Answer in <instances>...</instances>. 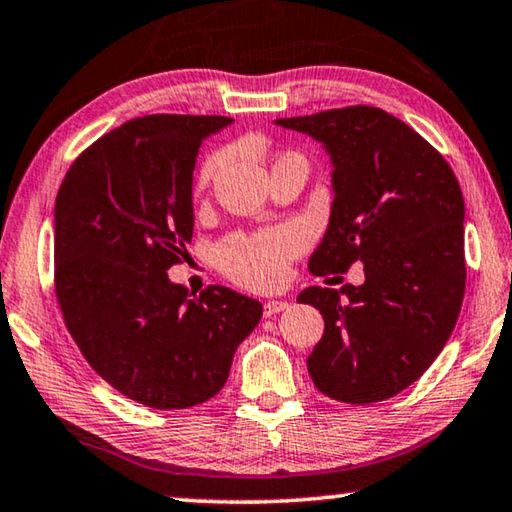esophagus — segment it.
<instances>
[{
    "label": "esophagus",
    "mask_w": 512,
    "mask_h": 512,
    "mask_svg": "<svg viewBox=\"0 0 512 512\" xmlns=\"http://www.w3.org/2000/svg\"><path fill=\"white\" fill-rule=\"evenodd\" d=\"M287 308H289L287 301H266L264 303V317H273V315H278V312L287 310Z\"/></svg>",
    "instance_id": "34e87169"
}]
</instances>
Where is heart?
Masks as SVG:
<instances>
[{"mask_svg":"<svg viewBox=\"0 0 512 512\" xmlns=\"http://www.w3.org/2000/svg\"><path fill=\"white\" fill-rule=\"evenodd\" d=\"M294 156V154H285ZM282 156V158H285ZM223 165V156H209L197 174V186H207ZM305 232L296 225L264 230L253 236H234L218 250L223 271L246 287H276L287 276V266L305 248Z\"/></svg>","mask_w":512,"mask_h":512,"instance_id":"1","label":"heart"}]
</instances>
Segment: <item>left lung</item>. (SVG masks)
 Returning <instances> with one entry per match:
<instances>
[{
    "instance_id": "8db88e82",
    "label": "left lung",
    "mask_w": 512,
    "mask_h": 512,
    "mask_svg": "<svg viewBox=\"0 0 512 512\" xmlns=\"http://www.w3.org/2000/svg\"><path fill=\"white\" fill-rule=\"evenodd\" d=\"M324 144L333 163L331 220L310 257L315 276L363 264V285L308 287L322 312L308 372L324 395L370 404L398 395L451 338L464 299V200L444 156L370 105L276 119Z\"/></svg>"
}]
</instances>
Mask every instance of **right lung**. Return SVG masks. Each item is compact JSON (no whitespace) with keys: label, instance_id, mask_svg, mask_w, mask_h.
Here are the masks:
<instances>
[{"label":"right lung","instance_id":"obj_1","mask_svg":"<svg viewBox=\"0 0 512 512\" xmlns=\"http://www.w3.org/2000/svg\"><path fill=\"white\" fill-rule=\"evenodd\" d=\"M230 117L147 114L68 167L55 202V294L87 363L126 398L188 409L225 386L262 303L167 278L193 239V170Z\"/></svg>","mask_w":512,"mask_h":512}]
</instances>
